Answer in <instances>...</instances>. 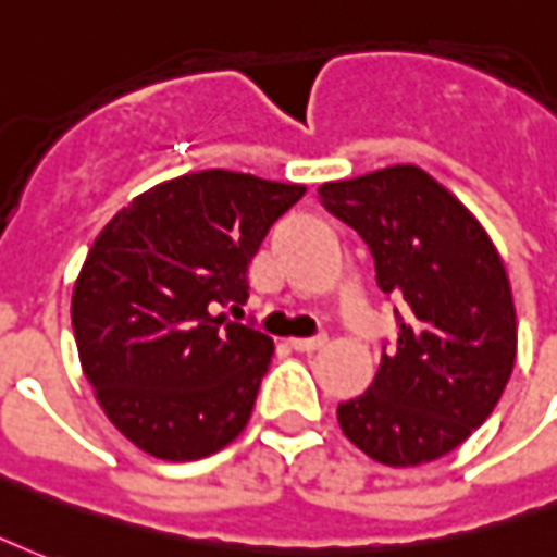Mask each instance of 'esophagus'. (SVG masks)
Returning a JSON list of instances; mask_svg holds the SVG:
<instances>
[{
	"mask_svg": "<svg viewBox=\"0 0 557 557\" xmlns=\"http://www.w3.org/2000/svg\"><path fill=\"white\" fill-rule=\"evenodd\" d=\"M324 342H327L324 336H312V339H289V345L300 354H312L319 351V348H324Z\"/></svg>",
	"mask_w": 557,
	"mask_h": 557,
	"instance_id": "obj_1",
	"label": "esophagus"
}]
</instances>
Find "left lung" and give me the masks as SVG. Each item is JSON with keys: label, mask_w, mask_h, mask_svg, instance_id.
<instances>
[{"label": "left lung", "mask_w": 557, "mask_h": 557, "mask_svg": "<svg viewBox=\"0 0 557 557\" xmlns=\"http://www.w3.org/2000/svg\"><path fill=\"white\" fill-rule=\"evenodd\" d=\"M319 200L360 233L381 292L405 304L395 351L336 410L342 434L383 467L431 463L493 413L513 372L505 262L481 221L416 164L324 183Z\"/></svg>", "instance_id": "1"}]
</instances>
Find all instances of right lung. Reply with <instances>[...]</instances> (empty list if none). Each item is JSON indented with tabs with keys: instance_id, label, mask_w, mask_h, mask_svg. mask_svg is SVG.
Here are the masks:
<instances>
[{
	"instance_id": "obj_1",
	"label": "right lung",
	"mask_w": 557,
	"mask_h": 557,
	"mask_svg": "<svg viewBox=\"0 0 557 557\" xmlns=\"http://www.w3.org/2000/svg\"><path fill=\"white\" fill-rule=\"evenodd\" d=\"M307 185L195 171L152 185L94 238L70 319L102 413L159 460L230 446L253 413L274 342L226 321L247 265Z\"/></svg>"
}]
</instances>
